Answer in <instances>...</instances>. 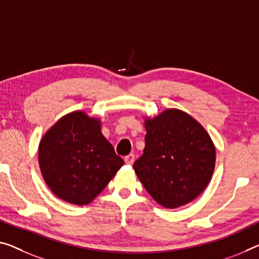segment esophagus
Listing matches in <instances>:
<instances>
[{
  "label": "esophagus",
  "instance_id": "obj_1",
  "mask_svg": "<svg viewBox=\"0 0 259 259\" xmlns=\"http://www.w3.org/2000/svg\"><path fill=\"white\" fill-rule=\"evenodd\" d=\"M134 161H135L134 154H130V155H127V156H125V162L127 163V164H133Z\"/></svg>",
  "mask_w": 259,
  "mask_h": 259
}]
</instances>
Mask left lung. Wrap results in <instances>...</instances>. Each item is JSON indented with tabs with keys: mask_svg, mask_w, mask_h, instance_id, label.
I'll return each instance as SVG.
<instances>
[{
	"mask_svg": "<svg viewBox=\"0 0 259 259\" xmlns=\"http://www.w3.org/2000/svg\"><path fill=\"white\" fill-rule=\"evenodd\" d=\"M143 155L133 168L157 204L177 208L196 199L212 178L215 147L190 114L169 109L145 121Z\"/></svg>",
	"mask_w": 259,
	"mask_h": 259,
	"instance_id": "8db88e82",
	"label": "left lung"
}]
</instances>
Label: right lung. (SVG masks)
Returning <instances> with one entry per match:
<instances>
[{"mask_svg":"<svg viewBox=\"0 0 259 259\" xmlns=\"http://www.w3.org/2000/svg\"><path fill=\"white\" fill-rule=\"evenodd\" d=\"M39 165L55 196L87 205L104 190L124 161L101 132V121L82 111L66 114L39 145Z\"/></svg>","mask_w":259,"mask_h":259,"instance_id":"obj_1","label":"right lung"}]
</instances>
